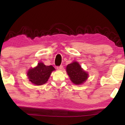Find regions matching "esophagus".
Returning a JSON list of instances; mask_svg holds the SVG:
<instances>
[{
	"label": "esophagus",
	"instance_id": "esophagus-1",
	"mask_svg": "<svg viewBox=\"0 0 125 125\" xmlns=\"http://www.w3.org/2000/svg\"><path fill=\"white\" fill-rule=\"evenodd\" d=\"M57 69L58 70H62L63 69V66H58L57 67Z\"/></svg>",
	"mask_w": 125,
	"mask_h": 125
}]
</instances>
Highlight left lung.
I'll use <instances>...</instances> for the list:
<instances>
[{
	"label": "left lung",
	"mask_w": 125,
	"mask_h": 125,
	"mask_svg": "<svg viewBox=\"0 0 125 125\" xmlns=\"http://www.w3.org/2000/svg\"><path fill=\"white\" fill-rule=\"evenodd\" d=\"M66 72L71 81L75 84L83 83L88 77V73L82 68L77 62L67 64Z\"/></svg>",
	"instance_id": "obj_1"
}]
</instances>
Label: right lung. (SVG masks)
<instances>
[{
    "label": "right lung",
    "instance_id": "obj_1",
    "mask_svg": "<svg viewBox=\"0 0 125 125\" xmlns=\"http://www.w3.org/2000/svg\"><path fill=\"white\" fill-rule=\"evenodd\" d=\"M54 70L53 66H46L43 63L40 62L37 66L30 69L27 75L33 84L37 86L42 85L48 82L52 72Z\"/></svg>",
    "mask_w": 125,
    "mask_h": 125
}]
</instances>
